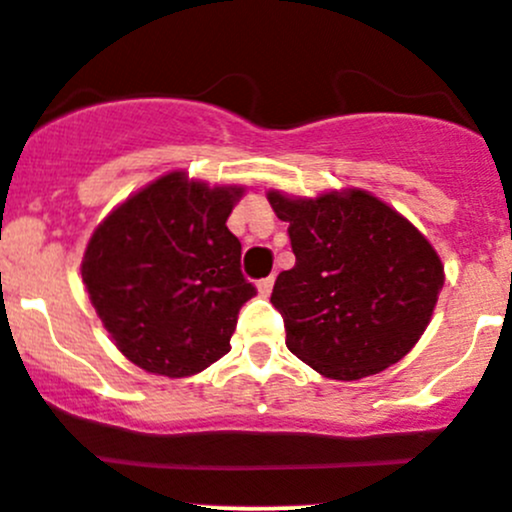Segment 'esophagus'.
<instances>
[{"mask_svg": "<svg viewBox=\"0 0 512 512\" xmlns=\"http://www.w3.org/2000/svg\"><path fill=\"white\" fill-rule=\"evenodd\" d=\"M272 285H275V277H265V280L257 282V290H260L262 297H267L272 292Z\"/></svg>", "mask_w": 512, "mask_h": 512, "instance_id": "esophagus-1", "label": "esophagus"}]
</instances>
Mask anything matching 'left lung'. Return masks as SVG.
<instances>
[{
  "label": "left lung",
  "mask_w": 512,
  "mask_h": 512,
  "mask_svg": "<svg viewBox=\"0 0 512 512\" xmlns=\"http://www.w3.org/2000/svg\"><path fill=\"white\" fill-rule=\"evenodd\" d=\"M267 200L290 222L295 252L270 297L292 355L332 380H360L408 355L445 282L430 242L362 190Z\"/></svg>",
  "instance_id": "left-lung-1"
}]
</instances>
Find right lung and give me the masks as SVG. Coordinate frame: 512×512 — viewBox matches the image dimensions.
Masks as SVG:
<instances>
[{
  "label": "right lung",
  "mask_w": 512,
  "mask_h": 512,
  "mask_svg": "<svg viewBox=\"0 0 512 512\" xmlns=\"http://www.w3.org/2000/svg\"><path fill=\"white\" fill-rule=\"evenodd\" d=\"M242 187L170 172L94 230L82 260L89 300L127 360L187 377L230 352L240 307L257 295L230 230Z\"/></svg>",
  "instance_id": "obj_1"
}]
</instances>
